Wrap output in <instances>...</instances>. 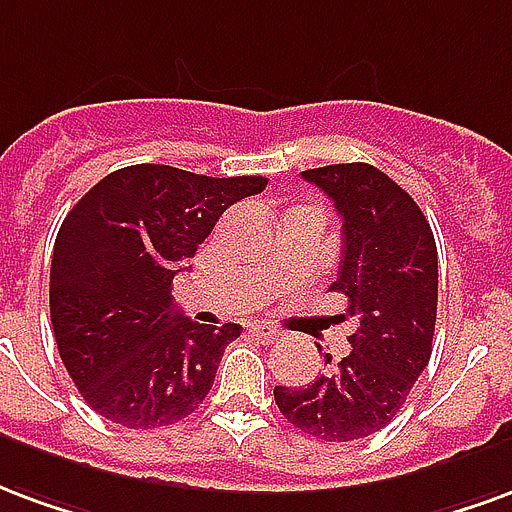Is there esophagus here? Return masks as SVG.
<instances>
[{"mask_svg":"<svg viewBox=\"0 0 512 512\" xmlns=\"http://www.w3.org/2000/svg\"><path fill=\"white\" fill-rule=\"evenodd\" d=\"M248 333L256 335L261 343H275V341H281V333L275 330V327H270V324H259V322H253L248 324Z\"/></svg>","mask_w":512,"mask_h":512,"instance_id":"obj_1","label":"esophagus"}]
</instances>
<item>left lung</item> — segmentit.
<instances>
[{"label":"left lung","instance_id":"obj_1","mask_svg":"<svg viewBox=\"0 0 512 512\" xmlns=\"http://www.w3.org/2000/svg\"><path fill=\"white\" fill-rule=\"evenodd\" d=\"M343 220L341 267L330 292L346 297L352 354L305 387H275L281 414L322 442L376 434L404 406L431 360L439 261L417 201L371 163L302 171Z\"/></svg>","mask_w":512,"mask_h":512}]
</instances>
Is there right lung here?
Masks as SVG:
<instances>
[{
  "instance_id": "add662e5",
  "label": "right lung",
  "mask_w": 512,
  "mask_h": 512,
  "mask_svg": "<svg viewBox=\"0 0 512 512\" xmlns=\"http://www.w3.org/2000/svg\"><path fill=\"white\" fill-rule=\"evenodd\" d=\"M264 188V177L138 163L111 171L67 212L51 259V324L67 374L106 420L149 431L207 398L242 327L174 313L171 281L220 215Z\"/></svg>"
}]
</instances>
